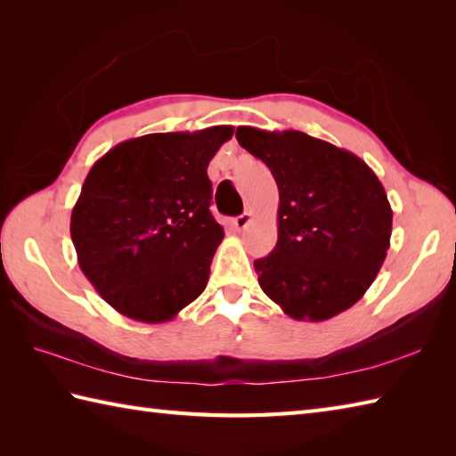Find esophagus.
I'll return each instance as SVG.
<instances>
[{"label":"esophagus","instance_id":"1","mask_svg":"<svg viewBox=\"0 0 456 456\" xmlns=\"http://www.w3.org/2000/svg\"><path fill=\"white\" fill-rule=\"evenodd\" d=\"M250 221H253V213H250V211H245V213H240L239 217H235V219H233V227H235V229H239V231H240V229H247Z\"/></svg>","mask_w":456,"mask_h":456}]
</instances>
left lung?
Listing matches in <instances>:
<instances>
[{"label":"left lung","mask_w":456,"mask_h":456,"mask_svg":"<svg viewBox=\"0 0 456 456\" xmlns=\"http://www.w3.org/2000/svg\"><path fill=\"white\" fill-rule=\"evenodd\" d=\"M235 137L270 168L280 193L278 243L255 260L263 292L297 322L354 305L390 248L380 180L356 154L302 131L239 127Z\"/></svg>","instance_id":"left-lung-1"}]
</instances>
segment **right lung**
Wrapping results in <instances>:
<instances>
[{
  "label": "right lung",
  "instance_id": "right-lung-1",
  "mask_svg": "<svg viewBox=\"0 0 456 456\" xmlns=\"http://www.w3.org/2000/svg\"><path fill=\"white\" fill-rule=\"evenodd\" d=\"M233 127L152 133L94 164L70 217L78 265L115 312L164 323L208 286L223 240L213 219L209 160Z\"/></svg>",
  "mask_w": 456,
  "mask_h": 456
}]
</instances>
